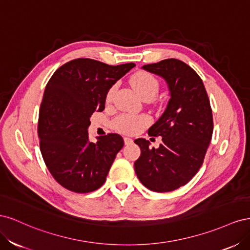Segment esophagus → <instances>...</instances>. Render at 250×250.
Returning a JSON list of instances; mask_svg holds the SVG:
<instances>
[{"instance_id": "34e87169", "label": "esophagus", "mask_w": 250, "mask_h": 250, "mask_svg": "<svg viewBox=\"0 0 250 250\" xmlns=\"http://www.w3.org/2000/svg\"><path fill=\"white\" fill-rule=\"evenodd\" d=\"M132 142H133V140L130 138H124L125 145H130V144H132Z\"/></svg>"}]
</instances>
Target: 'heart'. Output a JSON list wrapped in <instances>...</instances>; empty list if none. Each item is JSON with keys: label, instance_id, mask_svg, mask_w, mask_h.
Masks as SVG:
<instances>
[{"label": "heart", "instance_id": "heart-1", "mask_svg": "<svg viewBox=\"0 0 250 250\" xmlns=\"http://www.w3.org/2000/svg\"><path fill=\"white\" fill-rule=\"evenodd\" d=\"M130 84L137 94L144 100H151L156 96L160 89V82L148 72L140 71L133 74L130 78ZM116 92V85L109 87L106 93V102H110ZM150 123V119L146 115L133 116L122 115L116 119L115 126L118 130L127 134H133L140 131Z\"/></svg>", "mask_w": 250, "mask_h": 250}]
</instances>
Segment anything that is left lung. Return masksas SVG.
I'll return each instance as SVG.
<instances>
[{
    "label": "left lung",
    "mask_w": 250,
    "mask_h": 250,
    "mask_svg": "<svg viewBox=\"0 0 250 250\" xmlns=\"http://www.w3.org/2000/svg\"><path fill=\"white\" fill-rule=\"evenodd\" d=\"M143 69L166 80L170 100L148 130L150 137H162L160 147L150 148L145 139L134 141L141 148L134 170L149 190L171 192L187 185L202 166L213 135V113L203 82L190 65L169 58Z\"/></svg>",
    "instance_id": "8db88e82"
}]
</instances>
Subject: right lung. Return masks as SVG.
Instances as JSON below:
<instances>
[{"label":"right lung","instance_id":"1","mask_svg":"<svg viewBox=\"0 0 250 250\" xmlns=\"http://www.w3.org/2000/svg\"><path fill=\"white\" fill-rule=\"evenodd\" d=\"M134 65L77 58L60 66L47 83L37 128L40 148L52 176L66 190L89 193L106 180L124 141L108 133L89 142V118L104 110L109 87Z\"/></svg>","mask_w":250,"mask_h":250}]
</instances>
